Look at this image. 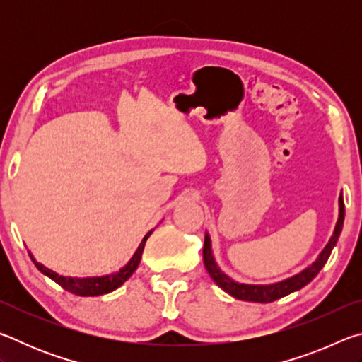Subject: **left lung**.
I'll use <instances>...</instances> for the list:
<instances>
[{"mask_svg":"<svg viewBox=\"0 0 362 362\" xmlns=\"http://www.w3.org/2000/svg\"><path fill=\"white\" fill-rule=\"evenodd\" d=\"M339 207H340L339 220H337L334 235L329 240L327 246L322 249V252L320 254V257H317L316 262L311 263L308 268H305L303 272H300L298 274H296V276L281 281V283H274L268 286L236 283V281H233L231 278L226 276L225 273H222V269L217 267V263L212 257L209 235H206L204 247H203V260H204V267L207 269V273L211 274L214 283H216L220 289H223L226 293H230L231 297H235L238 300H246V302H257V303H269L284 296H289L291 292L302 289V287L308 284L310 281H313L316 274L321 272V268L326 265L330 252H332L334 246L337 244V241H339V236L343 226V218H345V204H343L341 194L339 198Z\"/></svg>","mask_w":362,"mask_h":362,"instance_id":"left-lung-1","label":"left lung"}]
</instances>
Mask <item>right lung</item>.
Segmentation results:
<instances>
[{
    "instance_id": "obj_1",
    "label": "right lung",
    "mask_w": 362,
    "mask_h": 362,
    "mask_svg": "<svg viewBox=\"0 0 362 362\" xmlns=\"http://www.w3.org/2000/svg\"><path fill=\"white\" fill-rule=\"evenodd\" d=\"M151 233H153V230L146 233V235L144 236V240H142V243H140L139 249L136 250V254L132 255V259L127 262V265L122 267L118 273L108 274V276H100V278H66V276H59L56 272H52V269H49L45 265H41L40 262H36L32 254H30V257H32L35 267L38 268L42 274H46V276H49L52 281H56V283L59 286H62L65 291L75 293V296H79V297L103 296V293H108V292H112L115 289H118V287L122 283H124V281H127L132 276V273L136 272L137 267H139L140 259H142L145 243H146V240H148V236L151 235Z\"/></svg>"
}]
</instances>
